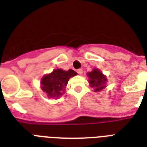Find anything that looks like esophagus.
Instances as JSON below:
<instances>
[{
  "mask_svg": "<svg viewBox=\"0 0 147 147\" xmlns=\"http://www.w3.org/2000/svg\"><path fill=\"white\" fill-rule=\"evenodd\" d=\"M77 72H78V75H80V76H82L83 73V71H82V69H78L77 70Z\"/></svg>",
  "mask_w": 147,
  "mask_h": 147,
  "instance_id": "34e87169",
  "label": "esophagus"
}]
</instances>
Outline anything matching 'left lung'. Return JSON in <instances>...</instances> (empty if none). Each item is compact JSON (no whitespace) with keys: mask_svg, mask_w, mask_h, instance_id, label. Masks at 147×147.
Returning a JSON list of instances; mask_svg holds the SVG:
<instances>
[{"mask_svg":"<svg viewBox=\"0 0 147 147\" xmlns=\"http://www.w3.org/2000/svg\"><path fill=\"white\" fill-rule=\"evenodd\" d=\"M87 76L88 77L90 87L93 88L94 92H100L105 89L107 82V79L106 76L102 73V71H100V69L97 68L93 69L92 71L88 72Z\"/></svg>","mask_w":147,"mask_h":147,"instance_id":"1","label":"left lung"}]
</instances>
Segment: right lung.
I'll list each match as a JSON object with an SVG mask.
<instances>
[{"instance_id": "right-lung-1", "label": "right lung", "mask_w": 147, "mask_h": 147, "mask_svg": "<svg viewBox=\"0 0 147 147\" xmlns=\"http://www.w3.org/2000/svg\"><path fill=\"white\" fill-rule=\"evenodd\" d=\"M77 76L72 69L65 71L61 69H54L51 73L42 76L40 88L49 98H58L65 93L69 78Z\"/></svg>"}]
</instances>
